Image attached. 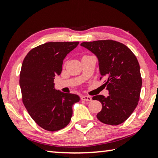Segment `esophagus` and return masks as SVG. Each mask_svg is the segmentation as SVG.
Wrapping results in <instances>:
<instances>
[{"label": "esophagus", "instance_id": "esophagus-1", "mask_svg": "<svg viewBox=\"0 0 158 158\" xmlns=\"http://www.w3.org/2000/svg\"><path fill=\"white\" fill-rule=\"evenodd\" d=\"M81 100L83 101H91L92 98L90 96H87V95H82L81 97Z\"/></svg>", "mask_w": 158, "mask_h": 158}]
</instances>
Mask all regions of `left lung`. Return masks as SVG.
<instances>
[{"label": "left lung", "instance_id": "1", "mask_svg": "<svg viewBox=\"0 0 158 158\" xmlns=\"http://www.w3.org/2000/svg\"><path fill=\"white\" fill-rule=\"evenodd\" d=\"M81 46L98 57L100 79H105L109 90L107 97H93L102 105L98 119L107 125L121 124L135 111L139 100L142 79L137 57L125 44L111 40L84 42Z\"/></svg>", "mask_w": 158, "mask_h": 158}]
</instances>
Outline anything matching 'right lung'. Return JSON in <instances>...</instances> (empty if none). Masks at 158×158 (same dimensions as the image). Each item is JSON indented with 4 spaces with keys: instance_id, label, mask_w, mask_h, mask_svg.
<instances>
[{
    "instance_id": "right-lung-1",
    "label": "right lung",
    "mask_w": 158,
    "mask_h": 158,
    "mask_svg": "<svg viewBox=\"0 0 158 158\" xmlns=\"http://www.w3.org/2000/svg\"><path fill=\"white\" fill-rule=\"evenodd\" d=\"M79 42H51L32 49L23 60L19 76L22 102L33 121L55 132L70 122L77 95L54 89L53 80L62 71L63 60Z\"/></svg>"
}]
</instances>
